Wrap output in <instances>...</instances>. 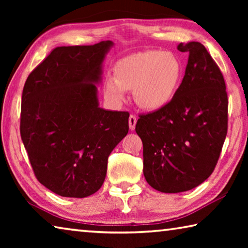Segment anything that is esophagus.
Listing matches in <instances>:
<instances>
[{
    "label": "esophagus",
    "mask_w": 248,
    "mask_h": 248,
    "mask_svg": "<svg viewBox=\"0 0 248 248\" xmlns=\"http://www.w3.org/2000/svg\"><path fill=\"white\" fill-rule=\"evenodd\" d=\"M136 124H137V117L136 115H130L129 117V127L131 130H134V128H136Z\"/></svg>",
    "instance_id": "obj_1"
}]
</instances>
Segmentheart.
<instances>
[{
	"instance_id": "b5f03b06",
	"label": "heart",
	"mask_w": 248,
	"mask_h": 248,
	"mask_svg": "<svg viewBox=\"0 0 248 248\" xmlns=\"http://www.w3.org/2000/svg\"><path fill=\"white\" fill-rule=\"evenodd\" d=\"M183 78V66L171 52L148 50L121 58L114 66V77L104 81V94L109 102L120 104L125 91L133 90L137 104L156 110L165 107Z\"/></svg>"
}]
</instances>
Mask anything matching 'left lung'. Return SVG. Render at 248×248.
Instances as JSON below:
<instances>
[{
  "label": "left lung",
  "mask_w": 248,
  "mask_h": 248,
  "mask_svg": "<svg viewBox=\"0 0 248 248\" xmlns=\"http://www.w3.org/2000/svg\"><path fill=\"white\" fill-rule=\"evenodd\" d=\"M177 49L189 53L177 93L165 107L140 115L136 125L146 182L166 194L202 184L215 170L228 133L229 100L220 68L198 41Z\"/></svg>",
  "instance_id": "1"
}]
</instances>
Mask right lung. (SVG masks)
Segmentation results:
<instances>
[{
  "mask_svg": "<svg viewBox=\"0 0 248 248\" xmlns=\"http://www.w3.org/2000/svg\"><path fill=\"white\" fill-rule=\"evenodd\" d=\"M112 41L54 48L28 75L20 137L33 174L54 194L85 198L106 177L107 161L129 131V112L98 107L102 63Z\"/></svg>",
  "mask_w": 248,
  "mask_h": 248,
  "instance_id": "add662e5",
  "label": "right lung"
}]
</instances>
